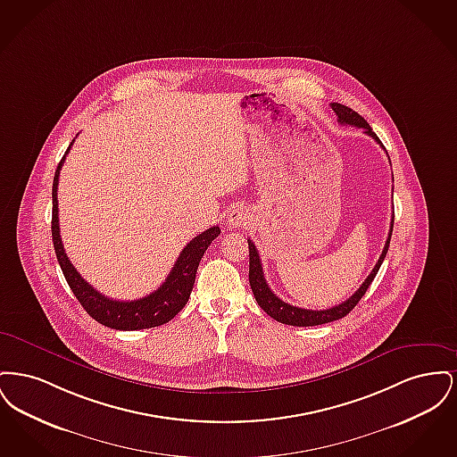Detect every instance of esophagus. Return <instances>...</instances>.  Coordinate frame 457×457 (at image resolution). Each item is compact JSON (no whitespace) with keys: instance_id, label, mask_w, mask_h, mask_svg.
Masks as SVG:
<instances>
[{"instance_id":"1","label":"esophagus","mask_w":457,"mask_h":457,"mask_svg":"<svg viewBox=\"0 0 457 457\" xmlns=\"http://www.w3.org/2000/svg\"><path fill=\"white\" fill-rule=\"evenodd\" d=\"M246 220H248V214L245 212V209H233L231 212H229V216H228V224H229V228H241V226H245L246 224Z\"/></svg>"}]
</instances>
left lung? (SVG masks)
<instances>
[{
    "label": "left lung",
    "mask_w": 457,
    "mask_h": 457,
    "mask_svg": "<svg viewBox=\"0 0 457 457\" xmlns=\"http://www.w3.org/2000/svg\"><path fill=\"white\" fill-rule=\"evenodd\" d=\"M332 111L337 114V121L341 125H353V127H358V129H363L367 135H370L377 144L382 145V142L378 140V137L375 135V131L370 129L369 123L365 121L363 116H360L356 111L348 108V106H343V104H337V103H332ZM384 147V145H382ZM394 179V176H392ZM392 228H394V214L391 219V229H389V237L386 241V246L382 250V255L378 257V262L375 263V267L371 269V272L369 274V278L365 279V283L361 284L358 287V291L349 296L348 300L345 303L336 304L332 308H327V310H306V308H300V306H293V304L286 303L281 298H278L272 289L269 287V284L263 278V270H262L261 257H259V252L253 245L252 239H248V253H250V270H248V279H250V286H252V291H253V296L257 300V303L261 304L262 310L270 315L274 320L286 324V326H296V327H310V326H322L327 322H334V320H339L343 317H346L349 312L358 304V302L363 298V295L367 293L370 284L375 279L382 262L387 255V250H389V243H391Z\"/></svg>",
    "instance_id": "1"
}]
</instances>
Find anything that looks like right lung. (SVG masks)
<instances>
[{
	"label": "right lung",
	"instance_id": "add662e5",
	"mask_svg": "<svg viewBox=\"0 0 457 457\" xmlns=\"http://www.w3.org/2000/svg\"><path fill=\"white\" fill-rule=\"evenodd\" d=\"M70 147L66 149L63 159L60 161L53 179V220H51L53 245H54L56 259L60 262L66 283L77 296V300L86 308L88 315L103 326L111 327L116 330H138V328H151V327L162 326L170 322L188 302L195 284L198 263L202 261L207 246L220 235L219 226L205 229L183 248L178 261L174 262V267L170 276L166 278V281L151 295L140 300H131V302H118L101 295L77 272L71 262L68 261V255L65 253L62 237H60L58 178Z\"/></svg>",
	"mask_w": 457,
	"mask_h": 457
}]
</instances>
